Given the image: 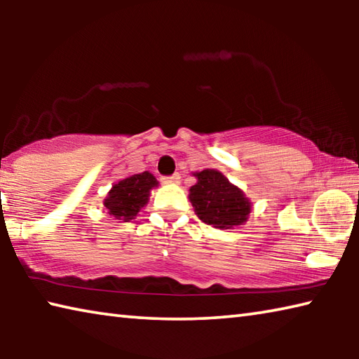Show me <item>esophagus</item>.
Here are the masks:
<instances>
[{"instance_id":"esophagus-1","label":"esophagus","mask_w":359,"mask_h":359,"mask_svg":"<svg viewBox=\"0 0 359 359\" xmlns=\"http://www.w3.org/2000/svg\"><path fill=\"white\" fill-rule=\"evenodd\" d=\"M163 182L169 185H177V184H180V174H174V175H169V177H163Z\"/></svg>"}]
</instances>
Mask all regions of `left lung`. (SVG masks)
Listing matches in <instances>:
<instances>
[{"instance_id":"1","label":"left lung","mask_w":359,"mask_h":359,"mask_svg":"<svg viewBox=\"0 0 359 359\" xmlns=\"http://www.w3.org/2000/svg\"><path fill=\"white\" fill-rule=\"evenodd\" d=\"M193 175L198 182L190 188L188 198L199 220L218 229H231L247 222L252 203L241 188L215 169H204Z\"/></svg>"}]
</instances>
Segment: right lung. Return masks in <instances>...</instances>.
Instances as JSON below:
<instances>
[{"mask_svg": "<svg viewBox=\"0 0 359 359\" xmlns=\"http://www.w3.org/2000/svg\"><path fill=\"white\" fill-rule=\"evenodd\" d=\"M155 187H158V180L149 171L121 179L111 188L104 199L107 214L117 220H133L137 212L149 203L150 191Z\"/></svg>", "mask_w": 359, "mask_h": 359, "instance_id": "add662e5", "label": "right lung"}]
</instances>
